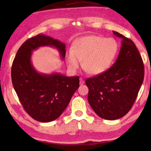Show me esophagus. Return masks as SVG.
I'll use <instances>...</instances> for the list:
<instances>
[{"label":"esophagus","instance_id":"obj_1","mask_svg":"<svg viewBox=\"0 0 151 151\" xmlns=\"http://www.w3.org/2000/svg\"><path fill=\"white\" fill-rule=\"evenodd\" d=\"M85 83V81L83 80V78H80V85H83V84Z\"/></svg>","mask_w":151,"mask_h":151}]
</instances>
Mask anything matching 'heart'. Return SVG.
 <instances>
[{
  "instance_id": "heart-1",
  "label": "heart",
  "mask_w": 151,
  "mask_h": 151,
  "mask_svg": "<svg viewBox=\"0 0 151 151\" xmlns=\"http://www.w3.org/2000/svg\"><path fill=\"white\" fill-rule=\"evenodd\" d=\"M118 42L113 38L98 35L80 37L73 42V48L66 55V63L75 71L82 61L83 69L91 75H99L110 67L116 57Z\"/></svg>"
}]
</instances>
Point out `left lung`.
Instances as JSON below:
<instances>
[{"label": "left lung", "instance_id": "obj_1", "mask_svg": "<svg viewBox=\"0 0 151 151\" xmlns=\"http://www.w3.org/2000/svg\"><path fill=\"white\" fill-rule=\"evenodd\" d=\"M113 34L122 39L116 62L85 81L92 109L101 118L110 121L121 118L131 109L145 75L142 57L133 41L116 31Z\"/></svg>", "mask_w": 151, "mask_h": 151}]
</instances>
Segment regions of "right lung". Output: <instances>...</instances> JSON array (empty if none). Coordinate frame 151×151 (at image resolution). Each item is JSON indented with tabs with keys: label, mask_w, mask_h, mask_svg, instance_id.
Returning a JSON list of instances; mask_svg holds the SVG:
<instances>
[{
	"label": "right lung",
	"mask_w": 151,
	"mask_h": 151,
	"mask_svg": "<svg viewBox=\"0 0 151 151\" xmlns=\"http://www.w3.org/2000/svg\"><path fill=\"white\" fill-rule=\"evenodd\" d=\"M57 48L63 59L65 44L45 35L30 38L18 50L12 65L13 87L24 109L32 119L48 122L58 118L79 87V77L59 73H39L30 60L32 52L40 47Z\"/></svg>",
	"instance_id": "right-lung-1"
}]
</instances>
